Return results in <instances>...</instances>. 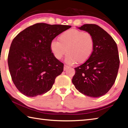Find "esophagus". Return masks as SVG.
Here are the masks:
<instances>
[{
  "instance_id": "obj_1",
  "label": "esophagus",
  "mask_w": 128,
  "mask_h": 128,
  "mask_svg": "<svg viewBox=\"0 0 128 128\" xmlns=\"http://www.w3.org/2000/svg\"><path fill=\"white\" fill-rule=\"evenodd\" d=\"M68 68H69V66H66V65H64V70H66Z\"/></svg>"
}]
</instances>
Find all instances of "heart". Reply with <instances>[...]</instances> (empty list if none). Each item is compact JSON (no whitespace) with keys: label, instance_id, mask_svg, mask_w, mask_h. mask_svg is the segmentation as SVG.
I'll list each match as a JSON object with an SVG mask.
<instances>
[{"label":"heart","instance_id":"1","mask_svg":"<svg viewBox=\"0 0 128 128\" xmlns=\"http://www.w3.org/2000/svg\"><path fill=\"white\" fill-rule=\"evenodd\" d=\"M51 52L58 60L61 59L68 52L65 61L74 64L78 61L87 60L93 52L94 39L88 32L71 29L65 31L59 36V41L53 39L50 44Z\"/></svg>","mask_w":128,"mask_h":128}]
</instances>
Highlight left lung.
Listing matches in <instances>:
<instances>
[{"instance_id": "1", "label": "left lung", "mask_w": 128, "mask_h": 128, "mask_svg": "<svg viewBox=\"0 0 128 128\" xmlns=\"http://www.w3.org/2000/svg\"><path fill=\"white\" fill-rule=\"evenodd\" d=\"M78 28L92 34L94 48L87 61L74 68L72 83L83 94L101 97L111 89L116 78L120 65L118 46L112 37L98 26L86 24Z\"/></svg>"}]
</instances>
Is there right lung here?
Wrapping results in <instances>:
<instances>
[{
	"label": "right lung",
	"mask_w": 128,
	"mask_h": 128,
	"mask_svg": "<svg viewBox=\"0 0 128 128\" xmlns=\"http://www.w3.org/2000/svg\"><path fill=\"white\" fill-rule=\"evenodd\" d=\"M70 26L38 23L18 34L13 40L8 56L14 84L27 97H36L51 90L64 64L51 52V41Z\"/></svg>",
	"instance_id": "right-lung-1"
}]
</instances>
